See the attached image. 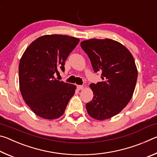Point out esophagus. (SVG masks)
Listing matches in <instances>:
<instances>
[{"mask_svg":"<svg viewBox=\"0 0 157 157\" xmlns=\"http://www.w3.org/2000/svg\"><path fill=\"white\" fill-rule=\"evenodd\" d=\"M77 88H78V90H82L84 89V86H82V85H78Z\"/></svg>","mask_w":157,"mask_h":157,"instance_id":"obj_1","label":"esophagus"}]
</instances>
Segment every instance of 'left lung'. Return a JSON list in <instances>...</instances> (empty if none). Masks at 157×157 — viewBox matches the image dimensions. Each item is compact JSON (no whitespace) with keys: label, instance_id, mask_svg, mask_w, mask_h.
<instances>
[{"label":"left lung","instance_id":"1","mask_svg":"<svg viewBox=\"0 0 157 157\" xmlns=\"http://www.w3.org/2000/svg\"><path fill=\"white\" fill-rule=\"evenodd\" d=\"M80 46L94 72L102 73V81L90 84L94 98L86 104L87 112L99 121L110 118L126 107L134 94L138 77L134 57L123 45L109 39H91Z\"/></svg>","mask_w":157,"mask_h":157}]
</instances>
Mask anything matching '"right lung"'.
<instances>
[{
	"label": "right lung",
	"mask_w": 157,
	"mask_h": 157,
	"mask_svg": "<svg viewBox=\"0 0 157 157\" xmlns=\"http://www.w3.org/2000/svg\"><path fill=\"white\" fill-rule=\"evenodd\" d=\"M79 39L62 34L39 37L23 53L18 66L19 87L26 104L38 116L56 119L62 116L75 94V85L55 78Z\"/></svg>",
	"instance_id": "1"
}]
</instances>
